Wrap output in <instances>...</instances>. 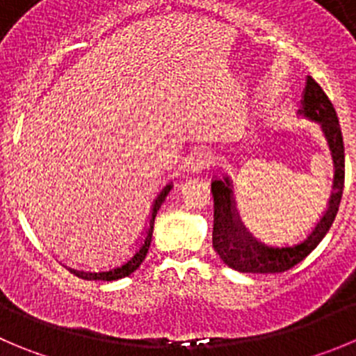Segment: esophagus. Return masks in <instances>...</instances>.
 Returning a JSON list of instances; mask_svg holds the SVG:
<instances>
[{
    "mask_svg": "<svg viewBox=\"0 0 356 356\" xmlns=\"http://www.w3.org/2000/svg\"><path fill=\"white\" fill-rule=\"evenodd\" d=\"M209 165H211V156H209V152L197 151L189 156V159L186 161V170L191 172V174H200Z\"/></svg>",
    "mask_w": 356,
    "mask_h": 356,
    "instance_id": "obj_1",
    "label": "esophagus"
}]
</instances>
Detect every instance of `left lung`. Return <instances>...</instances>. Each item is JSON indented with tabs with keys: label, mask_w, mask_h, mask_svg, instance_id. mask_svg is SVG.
<instances>
[{
	"label": "left lung",
	"mask_w": 356,
	"mask_h": 356,
	"mask_svg": "<svg viewBox=\"0 0 356 356\" xmlns=\"http://www.w3.org/2000/svg\"><path fill=\"white\" fill-rule=\"evenodd\" d=\"M300 103L302 107L298 108V115L320 124L334 161V184L328 198V207L316 227L300 242L268 245L251 237L241 223L234 191H232L234 188L232 179L228 175H223V179H214L211 182V191L214 197L212 248L219 258L234 270L245 272V274H277V272L290 270L323 241L337 216L344 188V144L337 114L328 96L311 75H307Z\"/></svg>",
	"instance_id": "left-lung-1"
}]
</instances>
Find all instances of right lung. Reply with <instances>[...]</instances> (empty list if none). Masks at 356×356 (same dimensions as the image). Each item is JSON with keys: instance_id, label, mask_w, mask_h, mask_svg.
I'll list each match as a JSON object with an SVG mask.
<instances>
[{"instance_id": "add662e5", "label": "right lung", "mask_w": 356, "mask_h": 356, "mask_svg": "<svg viewBox=\"0 0 356 356\" xmlns=\"http://www.w3.org/2000/svg\"><path fill=\"white\" fill-rule=\"evenodd\" d=\"M172 188H174V184H172V182H168V184L165 186L161 191H159L158 197H156L154 204H152V209H151V216H149V225H147V228H145L144 237L140 238V242H138V245L135 248L133 254H129V258H126L122 264L115 265V267L108 268V270H92V272L72 270L73 274L81 279H86V281H118V279L126 277V275H129L131 272L137 270V268L140 267L142 261H144V258L147 257L149 248H151L152 228H154L156 214H158L159 207H161V204L165 202V198L168 197V193H170Z\"/></svg>"}]
</instances>
